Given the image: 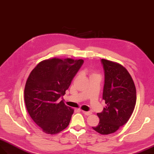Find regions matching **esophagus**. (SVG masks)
Segmentation results:
<instances>
[{
  "instance_id": "1",
  "label": "esophagus",
  "mask_w": 154,
  "mask_h": 154,
  "mask_svg": "<svg viewBox=\"0 0 154 154\" xmlns=\"http://www.w3.org/2000/svg\"><path fill=\"white\" fill-rule=\"evenodd\" d=\"M82 113H84V114H85V115H87V116H89V115L92 114V113H91V111H82Z\"/></svg>"
}]
</instances>
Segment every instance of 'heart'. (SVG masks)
Listing matches in <instances>:
<instances>
[{
	"instance_id": "obj_1",
	"label": "heart",
	"mask_w": 154,
	"mask_h": 154,
	"mask_svg": "<svg viewBox=\"0 0 154 154\" xmlns=\"http://www.w3.org/2000/svg\"><path fill=\"white\" fill-rule=\"evenodd\" d=\"M94 74H92V75H94Z\"/></svg>"
}]
</instances>
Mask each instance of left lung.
Wrapping results in <instances>:
<instances>
[{
  "instance_id": "left-lung-1",
  "label": "left lung",
  "mask_w": 154,
  "mask_h": 154,
  "mask_svg": "<svg viewBox=\"0 0 154 154\" xmlns=\"http://www.w3.org/2000/svg\"><path fill=\"white\" fill-rule=\"evenodd\" d=\"M105 80L103 100L106 107L98 113L100 122L94 130L102 135L117 131L130 119L136 103L134 80L125 67L115 62L102 59Z\"/></svg>"
}]
</instances>
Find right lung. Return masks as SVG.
Wrapping results in <instances>:
<instances>
[{
  "label": "right lung",
  "instance_id": "1",
  "mask_svg": "<svg viewBox=\"0 0 154 154\" xmlns=\"http://www.w3.org/2000/svg\"><path fill=\"white\" fill-rule=\"evenodd\" d=\"M83 63V60L52 58L40 62L29 75L24 88L26 109L45 134H57L69 124L74 109L59 98Z\"/></svg>",
  "mask_w": 154,
  "mask_h": 154
}]
</instances>
